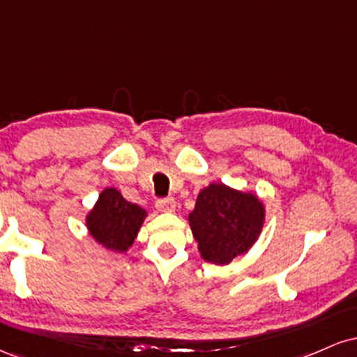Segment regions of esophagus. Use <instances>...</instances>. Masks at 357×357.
<instances>
[{
  "instance_id": "esophagus-1",
  "label": "esophagus",
  "mask_w": 357,
  "mask_h": 357,
  "mask_svg": "<svg viewBox=\"0 0 357 357\" xmlns=\"http://www.w3.org/2000/svg\"><path fill=\"white\" fill-rule=\"evenodd\" d=\"M155 208L159 211H174L176 210V202L174 198H159L155 202Z\"/></svg>"
}]
</instances>
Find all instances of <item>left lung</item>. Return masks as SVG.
Wrapping results in <instances>:
<instances>
[{"instance_id": "left-lung-1", "label": "left lung", "mask_w": 357, "mask_h": 357, "mask_svg": "<svg viewBox=\"0 0 357 357\" xmlns=\"http://www.w3.org/2000/svg\"><path fill=\"white\" fill-rule=\"evenodd\" d=\"M264 216L257 196L213 183L198 195L190 225L204 260L227 265L255 243Z\"/></svg>"}]
</instances>
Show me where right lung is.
I'll use <instances>...</instances> for the list:
<instances>
[{"mask_svg":"<svg viewBox=\"0 0 357 357\" xmlns=\"http://www.w3.org/2000/svg\"><path fill=\"white\" fill-rule=\"evenodd\" d=\"M144 216L146 211L141 206L127 202L114 188H107L89 213L87 228L105 248L126 252L136 240Z\"/></svg>","mask_w":357,"mask_h":357,"instance_id":"obj_1","label":"right lung"}]
</instances>
